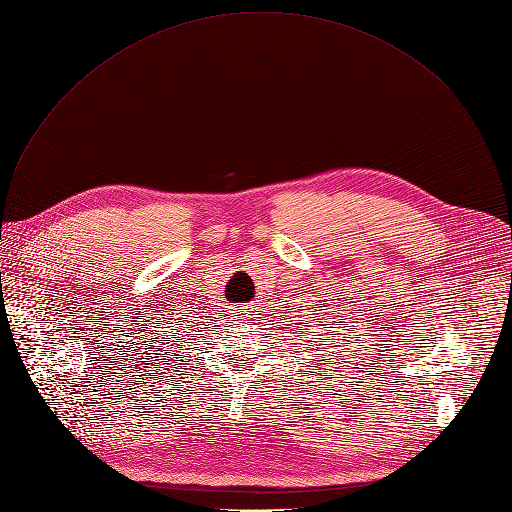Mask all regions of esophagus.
<instances>
[{
	"label": "esophagus",
	"instance_id": "obj_1",
	"mask_svg": "<svg viewBox=\"0 0 512 512\" xmlns=\"http://www.w3.org/2000/svg\"><path fill=\"white\" fill-rule=\"evenodd\" d=\"M251 308H253V306L249 304V306H241V310H237V314H239V320H241V322H243V320H247V318H251V314H253V312H251Z\"/></svg>",
	"mask_w": 512,
	"mask_h": 512
}]
</instances>
